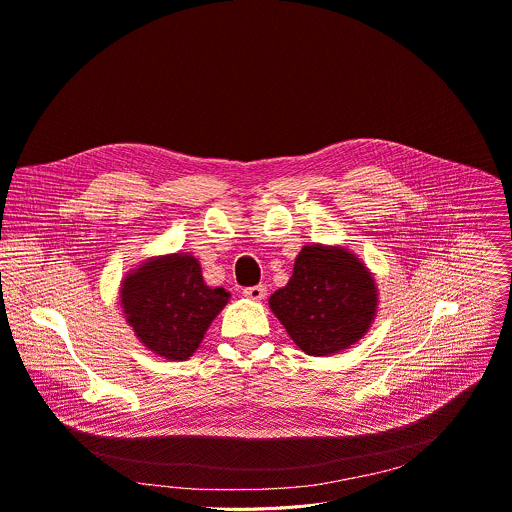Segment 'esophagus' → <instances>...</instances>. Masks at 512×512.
Segmentation results:
<instances>
[{"label": "esophagus", "mask_w": 512, "mask_h": 512, "mask_svg": "<svg viewBox=\"0 0 512 512\" xmlns=\"http://www.w3.org/2000/svg\"><path fill=\"white\" fill-rule=\"evenodd\" d=\"M243 294H245V298H249V300H255V302H261L263 298H265V294H267V290H265V286H249V288H245L243 290Z\"/></svg>", "instance_id": "esophagus-1"}]
</instances>
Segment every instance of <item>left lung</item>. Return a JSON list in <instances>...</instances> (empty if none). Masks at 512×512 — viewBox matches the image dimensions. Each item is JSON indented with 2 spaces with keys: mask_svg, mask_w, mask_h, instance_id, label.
I'll return each instance as SVG.
<instances>
[{
  "mask_svg": "<svg viewBox=\"0 0 512 512\" xmlns=\"http://www.w3.org/2000/svg\"><path fill=\"white\" fill-rule=\"evenodd\" d=\"M271 312L308 355H333L355 345L378 308L374 275L345 247L306 245L290 282L271 294Z\"/></svg>",
  "mask_w": 512,
  "mask_h": 512,
  "instance_id": "1",
  "label": "left lung"
}]
</instances>
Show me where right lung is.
<instances>
[{
    "label": "right lung",
    "instance_id": "obj_1",
    "mask_svg": "<svg viewBox=\"0 0 512 512\" xmlns=\"http://www.w3.org/2000/svg\"><path fill=\"white\" fill-rule=\"evenodd\" d=\"M228 298L224 288L204 284L200 261L190 253L147 259L126 273L120 288L126 322L138 341L171 361L196 353Z\"/></svg>",
    "mask_w": 512,
    "mask_h": 512
}]
</instances>
